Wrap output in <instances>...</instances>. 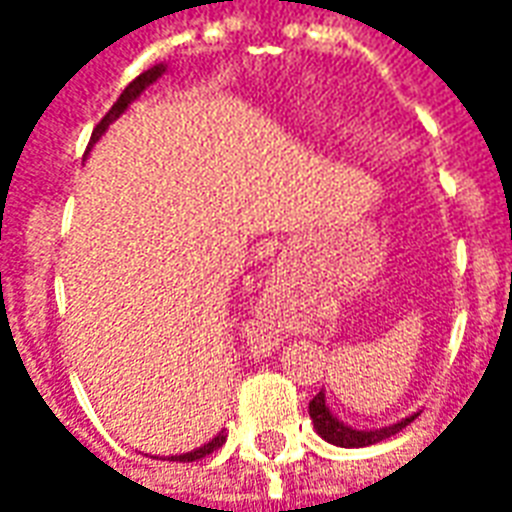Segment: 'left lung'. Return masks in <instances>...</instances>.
I'll return each mask as SVG.
<instances>
[{"label":"left lung","mask_w":512,"mask_h":512,"mask_svg":"<svg viewBox=\"0 0 512 512\" xmlns=\"http://www.w3.org/2000/svg\"><path fill=\"white\" fill-rule=\"evenodd\" d=\"M310 417H312V425L318 430V436L326 439L329 444H337V447H367V444H376V441H384L389 436H395L400 430L406 428L408 422H414L417 414H411V417L400 419L395 425H386V428H378V430H359V428H351V425H345L340 419L334 417L329 406H326V395H323V389L318 395L310 400Z\"/></svg>","instance_id":"8db88e82"}]
</instances>
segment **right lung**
I'll use <instances>...</instances> for the list:
<instances>
[{"label":"right lung","mask_w":512,"mask_h":512,"mask_svg":"<svg viewBox=\"0 0 512 512\" xmlns=\"http://www.w3.org/2000/svg\"><path fill=\"white\" fill-rule=\"evenodd\" d=\"M164 71H167L164 65H153L150 71L139 73V76H136L134 82L128 84L126 90L120 93V98H117V101H115V106H112V109H109V112H106V115H104V120H101V123L95 126L93 136H90V147H93L95 142L101 139V136H104V131H106V128H109V123H115L117 117H120V115H123V112H126L128 104H131V101H136L139 95L145 93L147 87H150V84L156 82L158 76H161V73H164ZM90 147H87V150H90ZM224 439H227V436H224V433H219V436H213V439L208 441V444H202L200 450L183 452V455H172V461H183V463L200 461V458H205V455H211L213 450H219V447H222V444H224Z\"/></svg>","instance_id":"obj_1"}]
</instances>
